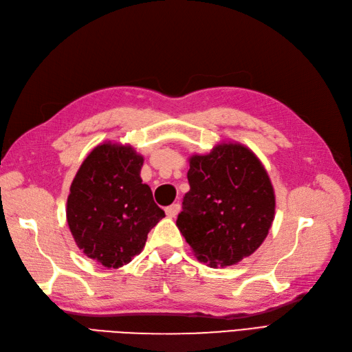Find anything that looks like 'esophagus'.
Segmentation results:
<instances>
[{
	"label": "esophagus",
	"mask_w": 352,
	"mask_h": 352,
	"mask_svg": "<svg viewBox=\"0 0 352 352\" xmlns=\"http://www.w3.org/2000/svg\"><path fill=\"white\" fill-rule=\"evenodd\" d=\"M179 211H180V206H179V204H172V206L166 207V214H167V217H170V219L176 217V214H177Z\"/></svg>",
	"instance_id": "obj_1"
}]
</instances>
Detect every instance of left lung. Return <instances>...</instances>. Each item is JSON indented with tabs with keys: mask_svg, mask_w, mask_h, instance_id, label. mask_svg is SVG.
Wrapping results in <instances>:
<instances>
[{
	"mask_svg": "<svg viewBox=\"0 0 352 352\" xmlns=\"http://www.w3.org/2000/svg\"><path fill=\"white\" fill-rule=\"evenodd\" d=\"M189 192L176 226L210 267L236 264L257 250L274 219V190L250 148L219 144L189 158Z\"/></svg>",
	"mask_w": 352,
	"mask_h": 352,
	"instance_id": "8db88e82",
	"label": "left lung"
}]
</instances>
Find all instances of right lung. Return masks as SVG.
Instances as JSON below:
<instances>
[{
	"label": "right lung",
	"mask_w": 352,
	"mask_h": 352,
	"mask_svg": "<svg viewBox=\"0 0 352 352\" xmlns=\"http://www.w3.org/2000/svg\"><path fill=\"white\" fill-rule=\"evenodd\" d=\"M142 164L131 145L104 142L83 160L70 185L66 216L74 242L107 269L132 261L164 217L142 184Z\"/></svg>",
	"instance_id": "1"
}]
</instances>
